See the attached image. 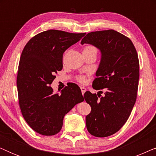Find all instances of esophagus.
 Listing matches in <instances>:
<instances>
[{"instance_id":"1","label":"esophagus","mask_w":156,"mask_h":156,"mask_svg":"<svg viewBox=\"0 0 156 156\" xmlns=\"http://www.w3.org/2000/svg\"><path fill=\"white\" fill-rule=\"evenodd\" d=\"M80 89H81V91H82V94H84L85 93V91H86V90H87L86 88H85V87H81Z\"/></svg>"}]
</instances>
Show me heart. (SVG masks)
Segmentation results:
<instances>
[{"label": "heart", "instance_id": "1", "mask_svg": "<svg viewBox=\"0 0 156 156\" xmlns=\"http://www.w3.org/2000/svg\"><path fill=\"white\" fill-rule=\"evenodd\" d=\"M84 51H94V52H97V48L93 45H87L86 47H84V50H83V52H84ZM77 80L79 82L83 83L85 82V77L83 76H80L77 77Z\"/></svg>", "mask_w": 156, "mask_h": 156}]
</instances>
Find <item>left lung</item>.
Here are the masks:
<instances>
[{
    "label": "left lung",
    "mask_w": 156,
    "mask_h": 156,
    "mask_svg": "<svg viewBox=\"0 0 156 156\" xmlns=\"http://www.w3.org/2000/svg\"><path fill=\"white\" fill-rule=\"evenodd\" d=\"M85 43L97 48L101 54L92 87L96 90L105 88L100 99L90 91L84 94L85 101L91 108L86 116L87 129L96 137H107L125 124L136 103L138 54L131 40L114 30L89 33L81 42Z\"/></svg>",
    "instance_id": "obj_1"
}]
</instances>
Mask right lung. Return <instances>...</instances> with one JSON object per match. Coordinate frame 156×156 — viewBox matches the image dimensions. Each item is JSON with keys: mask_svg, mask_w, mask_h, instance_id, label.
I'll return each instance as SVG.
<instances>
[{"mask_svg": "<svg viewBox=\"0 0 156 156\" xmlns=\"http://www.w3.org/2000/svg\"><path fill=\"white\" fill-rule=\"evenodd\" d=\"M85 34L49 30L32 37L23 49L17 76L19 105L27 124L41 135L59 133L65 114L84 100L75 84L60 94L50 84L62 69L63 53Z\"/></svg>", "mask_w": 156, "mask_h": 156, "instance_id": "right-lung-1", "label": "right lung"}]
</instances>
